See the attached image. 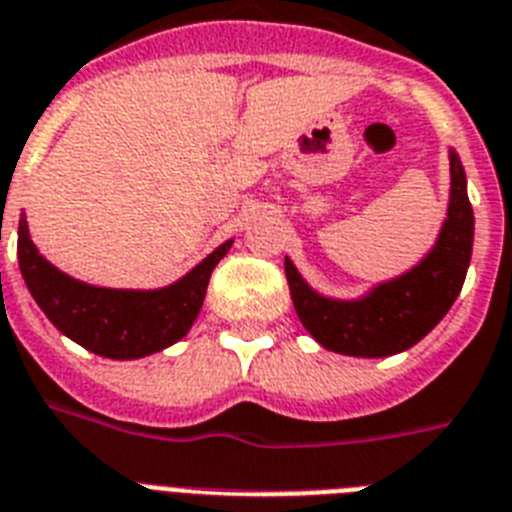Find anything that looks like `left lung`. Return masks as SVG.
<instances>
[{
	"mask_svg": "<svg viewBox=\"0 0 512 512\" xmlns=\"http://www.w3.org/2000/svg\"><path fill=\"white\" fill-rule=\"evenodd\" d=\"M473 252V207L468 181L450 149V202L434 247L405 273L373 284L352 299L326 297L307 284L292 257L286 281L307 334L328 352L350 357H389L410 350L442 321L463 289Z\"/></svg>",
	"mask_w": 512,
	"mask_h": 512,
	"instance_id": "8db88e82",
	"label": "left lung"
}]
</instances>
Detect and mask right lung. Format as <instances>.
<instances>
[{
	"label": "right lung",
	"mask_w": 512,
	"mask_h": 512,
	"mask_svg": "<svg viewBox=\"0 0 512 512\" xmlns=\"http://www.w3.org/2000/svg\"><path fill=\"white\" fill-rule=\"evenodd\" d=\"M231 244L234 239L215 247L186 276L160 289H110L78 281L49 263L33 244L26 213L18 223L20 273L36 305L60 334L110 360H139L184 339Z\"/></svg>",
	"instance_id": "add662e5"
}]
</instances>
